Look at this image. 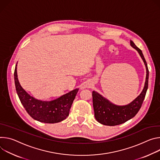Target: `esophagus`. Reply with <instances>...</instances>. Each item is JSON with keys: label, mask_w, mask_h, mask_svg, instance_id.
<instances>
[{"label": "esophagus", "mask_w": 160, "mask_h": 160, "mask_svg": "<svg viewBox=\"0 0 160 160\" xmlns=\"http://www.w3.org/2000/svg\"><path fill=\"white\" fill-rule=\"evenodd\" d=\"M90 86L89 84H87V85H86V87H88V88H89Z\"/></svg>", "instance_id": "34e87169"}]
</instances>
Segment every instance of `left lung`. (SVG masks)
<instances>
[{
	"instance_id": "obj_1",
	"label": "left lung",
	"mask_w": 160,
	"mask_h": 160,
	"mask_svg": "<svg viewBox=\"0 0 160 160\" xmlns=\"http://www.w3.org/2000/svg\"><path fill=\"white\" fill-rule=\"evenodd\" d=\"M130 44L138 52L146 67L147 74L144 88L138 97L128 105L124 106L116 105L93 91L92 97L95 118L98 122L102 125L108 126L119 125L132 119L140 110L145 98L148 88L149 70L148 64L142 51L136 46L132 41H130Z\"/></svg>"
}]
</instances>
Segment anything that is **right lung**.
Returning a JSON list of instances; mask_svg holds the SVG:
<instances>
[{"instance_id": "add662e5", "label": "right lung", "mask_w": 160, "mask_h": 160, "mask_svg": "<svg viewBox=\"0 0 160 160\" xmlns=\"http://www.w3.org/2000/svg\"><path fill=\"white\" fill-rule=\"evenodd\" d=\"M16 65L14 73L16 90L27 113L33 119L45 123H56L66 119L79 89L74 90L50 102L37 100L28 95L20 84Z\"/></svg>"}]
</instances>
